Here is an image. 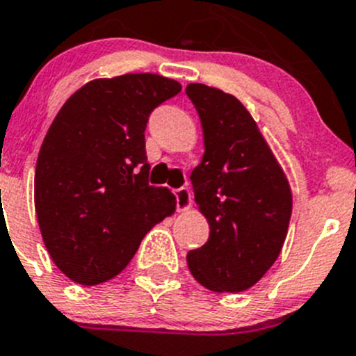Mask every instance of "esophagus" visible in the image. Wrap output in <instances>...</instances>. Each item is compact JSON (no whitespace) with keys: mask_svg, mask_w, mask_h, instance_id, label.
<instances>
[{"mask_svg":"<svg viewBox=\"0 0 356 356\" xmlns=\"http://www.w3.org/2000/svg\"><path fill=\"white\" fill-rule=\"evenodd\" d=\"M175 198H177L179 212H186V210L191 209V193L188 188H179L175 191Z\"/></svg>","mask_w":356,"mask_h":356,"instance_id":"obj_1","label":"esophagus"}]
</instances>
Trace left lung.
Masks as SVG:
<instances>
[{"label":"left lung","instance_id":"left-lung-1","mask_svg":"<svg viewBox=\"0 0 356 356\" xmlns=\"http://www.w3.org/2000/svg\"><path fill=\"white\" fill-rule=\"evenodd\" d=\"M186 94L198 111L205 146L202 163L191 172L193 193L210 227L207 243L188 252L189 271L212 292L247 291L284 247L291 184L234 95L202 83H189Z\"/></svg>","mask_w":356,"mask_h":356}]
</instances>
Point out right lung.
<instances>
[{
    "instance_id": "obj_1",
    "label": "right lung",
    "mask_w": 356,
    "mask_h": 356,
    "mask_svg": "<svg viewBox=\"0 0 356 356\" xmlns=\"http://www.w3.org/2000/svg\"><path fill=\"white\" fill-rule=\"evenodd\" d=\"M151 72L97 78L51 122L36 161L34 207L44 247L79 285L122 273L140 240L175 212V196L147 182L144 130L151 111L181 92Z\"/></svg>"
}]
</instances>
